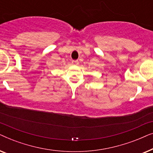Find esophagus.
I'll return each instance as SVG.
<instances>
[{"label": "esophagus", "instance_id": "obj_1", "mask_svg": "<svg viewBox=\"0 0 153 153\" xmlns=\"http://www.w3.org/2000/svg\"><path fill=\"white\" fill-rule=\"evenodd\" d=\"M72 65H78V64H79V61H78V60H72Z\"/></svg>", "mask_w": 153, "mask_h": 153}]
</instances>
